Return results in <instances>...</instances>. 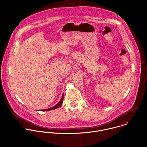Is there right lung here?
I'll list each match as a JSON object with an SVG mask.
<instances>
[{
	"mask_svg": "<svg viewBox=\"0 0 147 147\" xmlns=\"http://www.w3.org/2000/svg\"><path fill=\"white\" fill-rule=\"evenodd\" d=\"M63 96H64V95H63V94H62V98H61V100H59V102L56 105H55L54 107H51V108H48V109H42V110H41V111H51V110H53V109H56V108H59V107H60L62 105V103H63Z\"/></svg>",
	"mask_w": 147,
	"mask_h": 147,
	"instance_id": "1",
	"label": "right lung"
}]
</instances>
